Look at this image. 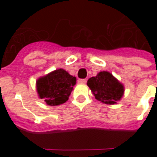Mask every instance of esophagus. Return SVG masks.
Returning <instances> with one entry per match:
<instances>
[{"label":"esophagus","instance_id":"1","mask_svg":"<svg viewBox=\"0 0 157 157\" xmlns=\"http://www.w3.org/2000/svg\"><path fill=\"white\" fill-rule=\"evenodd\" d=\"M86 79H79L78 80V82L79 83H86Z\"/></svg>","mask_w":157,"mask_h":157}]
</instances>
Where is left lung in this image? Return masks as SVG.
<instances>
[{
  "label": "left lung",
  "mask_w": 157,
  "mask_h": 157,
  "mask_svg": "<svg viewBox=\"0 0 157 157\" xmlns=\"http://www.w3.org/2000/svg\"><path fill=\"white\" fill-rule=\"evenodd\" d=\"M87 86L92 90L96 99L107 103L114 104L124 94V86L109 72H99L97 76L87 81Z\"/></svg>",
  "instance_id": "obj_1"
}]
</instances>
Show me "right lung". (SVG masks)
Returning a JSON list of instances; mask_svg holds the SVG:
<instances>
[{
  "mask_svg": "<svg viewBox=\"0 0 157 157\" xmlns=\"http://www.w3.org/2000/svg\"><path fill=\"white\" fill-rule=\"evenodd\" d=\"M76 78L63 69L56 70L37 81V90L40 98L50 106L65 102L71 95Z\"/></svg>",
  "mask_w": 157,
  "mask_h": 157,
  "instance_id": "1",
  "label": "right lung"
}]
</instances>
